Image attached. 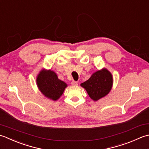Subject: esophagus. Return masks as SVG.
Wrapping results in <instances>:
<instances>
[{
    "instance_id": "34e87169",
    "label": "esophagus",
    "mask_w": 149,
    "mask_h": 149,
    "mask_svg": "<svg viewBox=\"0 0 149 149\" xmlns=\"http://www.w3.org/2000/svg\"><path fill=\"white\" fill-rule=\"evenodd\" d=\"M71 84H72V86H77L78 82H77V81H72Z\"/></svg>"
}]
</instances>
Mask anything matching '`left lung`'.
Masks as SVG:
<instances>
[{
	"label": "left lung",
	"mask_w": 149,
	"mask_h": 149,
	"mask_svg": "<svg viewBox=\"0 0 149 149\" xmlns=\"http://www.w3.org/2000/svg\"><path fill=\"white\" fill-rule=\"evenodd\" d=\"M113 77L106 69L96 71L89 80L81 84L86 89L90 98L97 101L110 92L113 86Z\"/></svg>",
	"instance_id": "1"
}]
</instances>
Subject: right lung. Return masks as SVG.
Here are the masks:
<instances>
[{
	"mask_svg": "<svg viewBox=\"0 0 149 149\" xmlns=\"http://www.w3.org/2000/svg\"><path fill=\"white\" fill-rule=\"evenodd\" d=\"M36 83L41 93L48 98L55 101L62 96L67 84L58 78L53 71L42 70L36 78Z\"/></svg>",
	"mask_w": 149,
	"mask_h": 149,
	"instance_id": "1",
	"label": "right lung"
}]
</instances>
